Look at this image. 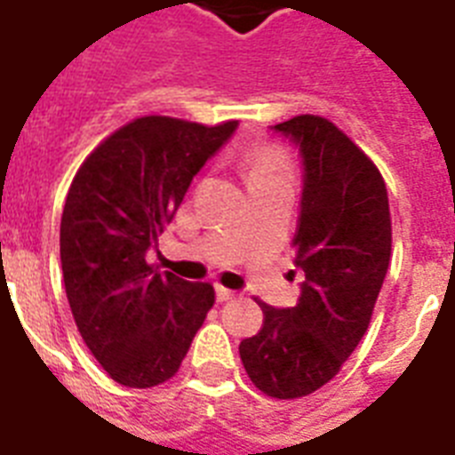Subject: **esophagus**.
Masks as SVG:
<instances>
[{
    "label": "esophagus",
    "mask_w": 455,
    "mask_h": 455,
    "mask_svg": "<svg viewBox=\"0 0 455 455\" xmlns=\"http://www.w3.org/2000/svg\"><path fill=\"white\" fill-rule=\"evenodd\" d=\"M216 299H219L220 303H223V300H232L235 299V291L228 287H223V284H216Z\"/></svg>",
    "instance_id": "34e87169"
}]
</instances>
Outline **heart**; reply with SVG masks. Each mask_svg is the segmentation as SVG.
I'll return each mask as SVG.
<instances>
[{"instance_id":"1","label":"heart","mask_w":455,"mask_h":455,"mask_svg":"<svg viewBox=\"0 0 455 455\" xmlns=\"http://www.w3.org/2000/svg\"><path fill=\"white\" fill-rule=\"evenodd\" d=\"M246 175L248 182L264 178H291V164H289V156L284 155L283 148L259 143L248 152Z\"/></svg>"}]
</instances>
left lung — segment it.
Here are the masks:
<instances>
[{
    "label": "left lung",
    "instance_id": "1",
    "mask_svg": "<svg viewBox=\"0 0 455 455\" xmlns=\"http://www.w3.org/2000/svg\"><path fill=\"white\" fill-rule=\"evenodd\" d=\"M299 148L303 198L293 246L299 303H259L262 331L239 344L248 378L273 399H299L335 378L371 321L392 252V219L376 164L321 116L271 127Z\"/></svg>",
    "mask_w": 455,
    "mask_h": 455
}]
</instances>
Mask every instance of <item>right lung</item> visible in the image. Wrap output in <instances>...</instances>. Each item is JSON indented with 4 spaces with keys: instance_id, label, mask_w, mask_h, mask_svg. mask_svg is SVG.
<instances>
[{
    "instance_id": "add662e5",
    "label": "right lung",
    "mask_w": 455,
    "mask_h": 455,
    "mask_svg": "<svg viewBox=\"0 0 455 455\" xmlns=\"http://www.w3.org/2000/svg\"><path fill=\"white\" fill-rule=\"evenodd\" d=\"M236 124L136 118L104 139L72 180L61 216L68 303L95 360L124 387L175 376L214 305L212 284L159 273L148 251Z\"/></svg>"
}]
</instances>
